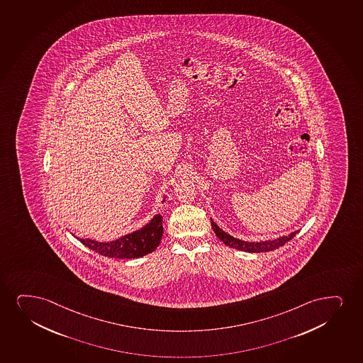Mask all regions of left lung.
Segmentation results:
<instances>
[{"instance_id": "8db88e82", "label": "left lung", "mask_w": 363, "mask_h": 363, "mask_svg": "<svg viewBox=\"0 0 363 363\" xmlns=\"http://www.w3.org/2000/svg\"><path fill=\"white\" fill-rule=\"evenodd\" d=\"M211 226H213L215 235L218 236L220 241L224 242L226 246L233 247V248H236V250H240V251L248 252V253L274 251V250H277L279 247L284 246L286 242L295 238L296 233H298V231H295V233H289L287 236H281V238L269 240V241L248 242L242 241V240L230 236L228 233L223 231L218 225L215 224L213 220H211Z\"/></svg>"}]
</instances>
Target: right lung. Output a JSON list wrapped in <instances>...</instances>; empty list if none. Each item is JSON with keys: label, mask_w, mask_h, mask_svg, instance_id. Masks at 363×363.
Masks as SVG:
<instances>
[{"label": "right lung", "mask_w": 363, "mask_h": 363, "mask_svg": "<svg viewBox=\"0 0 363 363\" xmlns=\"http://www.w3.org/2000/svg\"><path fill=\"white\" fill-rule=\"evenodd\" d=\"M162 216L157 214L143 228L117 238L115 241L98 242L89 238H79V241L91 251L108 258L135 259L155 251L162 241Z\"/></svg>", "instance_id": "right-lung-1"}]
</instances>
